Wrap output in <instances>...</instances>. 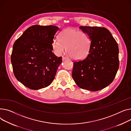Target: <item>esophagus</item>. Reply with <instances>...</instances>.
<instances>
[{
    "label": "esophagus",
    "mask_w": 131,
    "mask_h": 131,
    "mask_svg": "<svg viewBox=\"0 0 131 131\" xmlns=\"http://www.w3.org/2000/svg\"><path fill=\"white\" fill-rule=\"evenodd\" d=\"M66 59H69V58H67V57H64V56L62 57V60H63V61H64V60H66Z\"/></svg>",
    "instance_id": "1"
}]
</instances>
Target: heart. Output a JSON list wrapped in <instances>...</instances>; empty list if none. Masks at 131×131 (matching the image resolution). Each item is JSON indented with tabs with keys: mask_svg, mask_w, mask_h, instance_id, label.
Returning a JSON list of instances; mask_svg holds the SVG:
<instances>
[{
	"mask_svg": "<svg viewBox=\"0 0 131 131\" xmlns=\"http://www.w3.org/2000/svg\"><path fill=\"white\" fill-rule=\"evenodd\" d=\"M91 46V39L86 33L72 28L64 29L60 34V40L52 43L54 51L58 55L67 52L72 59L82 60L89 54Z\"/></svg>",
	"mask_w": 131,
	"mask_h": 131,
	"instance_id": "1",
	"label": "heart"
}]
</instances>
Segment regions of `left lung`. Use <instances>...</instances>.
Returning a JSON list of instances; mask_svg holds the SVG:
<instances>
[{
    "instance_id": "8db88e82",
    "label": "left lung",
    "mask_w": 131,
    "mask_h": 131,
    "mask_svg": "<svg viewBox=\"0 0 131 131\" xmlns=\"http://www.w3.org/2000/svg\"><path fill=\"white\" fill-rule=\"evenodd\" d=\"M91 39L88 56L74 61L72 78L83 89L96 91L108 86L114 80L119 67L117 43L106 28L80 26Z\"/></svg>"
}]
</instances>
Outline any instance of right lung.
<instances>
[{"mask_svg": "<svg viewBox=\"0 0 131 131\" xmlns=\"http://www.w3.org/2000/svg\"><path fill=\"white\" fill-rule=\"evenodd\" d=\"M59 30L53 25H33L15 42L11 56L16 78L26 87L38 90L49 86L55 78L62 57L52 52Z\"/></svg>", "mask_w": 131, "mask_h": 131, "instance_id": "right-lung-1", "label": "right lung"}]
</instances>
